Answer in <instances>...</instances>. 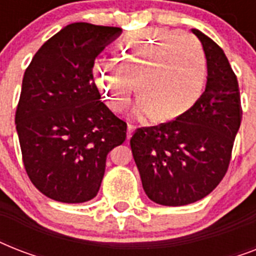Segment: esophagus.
<instances>
[{
    "instance_id": "1",
    "label": "esophagus",
    "mask_w": 256,
    "mask_h": 256,
    "mask_svg": "<svg viewBox=\"0 0 256 256\" xmlns=\"http://www.w3.org/2000/svg\"><path fill=\"white\" fill-rule=\"evenodd\" d=\"M134 128H136V126H134V124H128V140H130V138H132V132H134Z\"/></svg>"
}]
</instances>
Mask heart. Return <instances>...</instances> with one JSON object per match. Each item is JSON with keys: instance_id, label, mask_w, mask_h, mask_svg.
Masks as SVG:
<instances>
[{"instance_id": "obj_1", "label": "heart", "mask_w": 256, "mask_h": 256, "mask_svg": "<svg viewBox=\"0 0 256 256\" xmlns=\"http://www.w3.org/2000/svg\"><path fill=\"white\" fill-rule=\"evenodd\" d=\"M118 60L94 62L92 77L106 104L120 112L142 94L136 116L158 120L182 116L202 96L207 58L196 40L179 30L148 28L128 34L116 46Z\"/></svg>"}]
</instances>
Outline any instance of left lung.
<instances>
[{
  "instance_id": "8db88e82",
  "label": "left lung",
  "mask_w": 256,
  "mask_h": 256,
  "mask_svg": "<svg viewBox=\"0 0 256 256\" xmlns=\"http://www.w3.org/2000/svg\"><path fill=\"white\" fill-rule=\"evenodd\" d=\"M192 33L207 58L206 90L182 116L136 128L130 140L144 192L164 206L190 204L218 186L242 120L238 80L226 54L206 34Z\"/></svg>"
}]
</instances>
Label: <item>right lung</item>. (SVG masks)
<instances>
[{
    "instance_id": "1",
    "label": "right lung",
    "mask_w": 256,
    "mask_h": 256,
    "mask_svg": "<svg viewBox=\"0 0 256 256\" xmlns=\"http://www.w3.org/2000/svg\"><path fill=\"white\" fill-rule=\"evenodd\" d=\"M120 28L76 22L54 34L28 66L16 128L32 183L48 198L88 202L98 194L106 156L128 124L100 100L92 77L98 54Z\"/></svg>"
}]
</instances>
